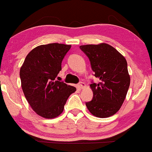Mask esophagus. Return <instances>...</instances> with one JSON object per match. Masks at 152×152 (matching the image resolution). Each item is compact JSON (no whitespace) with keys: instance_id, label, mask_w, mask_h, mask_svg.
I'll list each match as a JSON object with an SVG mask.
<instances>
[{"instance_id":"34e87169","label":"esophagus","mask_w":152,"mask_h":152,"mask_svg":"<svg viewBox=\"0 0 152 152\" xmlns=\"http://www.w3.org/2000/svg\"><path fill=\"white\" fill-rule=\"evenodd\" d=\"M79 86L80 88H83L85 86V83H83V82H80V83H79Z\"/></svg>"}]
</instances>
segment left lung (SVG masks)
<instances>
[{"mask_svg":"<svg viewBox=\"0 0 152 152\" xmlns=\"http://www.w3.org/2000/svg\"><path fill=\"white\" fill-rule=\"evenodd\" d=\"M80 49L87 55L94 76L99 83L90 85L93 99L86 102L88 110L99 118L115 114L124 103L130 86V76L124 57L109 44L84 45Z\"/></svg>","mask_w":152,"mask_h":152,"instance_id":"obj_1","label":"left lung"}]
</instances>
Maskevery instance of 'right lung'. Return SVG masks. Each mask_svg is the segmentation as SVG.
Returning a JSON list of instances; mask_svg holds the SVG:
<instances>
[{
    "mask_svg": "<svg viewBox=\"0 0 152 152\" xmlns=\"http://www.w3.org/2000/svg\"><path fill=\"white\" fill-rule=\"evenodd\" d=\"M70 47L61 43L37 46L28 53L20 69L24 94L34 111L45 118L61 114L68 97L76 90L58 77Z\"/></svg>",
    "mask_w": 152,
    "mask_h": 152,
    "instance_id": "1",
    "label": "right lung"
}]
</instances>
